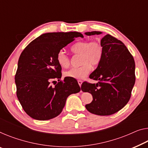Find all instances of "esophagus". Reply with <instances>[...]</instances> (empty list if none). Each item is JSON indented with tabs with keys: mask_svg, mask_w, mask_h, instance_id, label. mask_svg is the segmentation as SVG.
I'll return each mask as SVG.
<instances>
[{
	"mask_svg": "<svg viewBox=\"0 0 148 148\" xmlns=\"http://www.w3.org/2000/svg\"><path fill=\"white\" fill-rule=\"evenodd\" d=\"M78 83L79 86H80L81 87V86H82V80H78Z\"/></svg>",
	"mask_w": 148,
	"mask_h": 148,
	"instance_id": "34e87169",
	"label": "esophagus"
}]
</instances>
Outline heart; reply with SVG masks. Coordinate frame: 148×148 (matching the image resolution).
Segmentation results:
<instances>
[{
	"label": "heart",
	"mask_w": 148,
	"mask_h": 148,
	"mask_svg": "<svg viewBox=\"0 0 148 148\" xmlns=\"http://www.w3.org/2000/svg\"><path fill=\"white\" fill-rule=\"evenodd\" d=\"M71 51L74 54H80V64L78 68H72L64 72V76L76 80L84 79L91 71L92 66L96 67L100 64L102 59L103 50L99 42L81 41L72 46ZM56 61L62 68H67L70 64L68 56L62 50H60L56 56Z\"/></svg>",
	"instance_id": "obj_1"
}]
</instances>
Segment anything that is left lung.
Here are the masks:
<instances>
[{
  "label": "left lung",
  "mask_w": 148,
  "mask_h": 148,
  "mask_svg": "<svg viewBox=\"0 0 148 148\" xmlns=\"http://www.w3.org/2000/svg\"><path fill=\"white\" fill-rule=\"evenodd\" d=\"M102 32H85L87 36ZM103 50L102 59L90 78L98 83L84 82L81 89L91 93L93 100L85 106L90 113L110 116L120 110L128 102L135 84V62L122 42L107 34L100 41Z\"/></svg>",
  "instance_id": "obj_1"
}]
</instances>
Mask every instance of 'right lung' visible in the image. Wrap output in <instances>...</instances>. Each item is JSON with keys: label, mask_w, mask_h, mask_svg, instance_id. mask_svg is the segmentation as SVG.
<instances>
[{"label": "right lung", "mask_w": 148, "mask_h": 148, "mask_svg": "<svg viewBox=\"0 0 148 148\" xmlns=\"http://www.w3.org/2000/svg\"><path fill=\"white\" fill-rule=\"evenodd\" d=\"M80 32H48L40 35L25 48L20 56L16 75V96L23 110L34 120H48L58 116L72 94L80 91L78 82L62 77L56 61L58 52ZM55 79L59 82L51 85Z\"/></svg>", "instance_id": "obj_1"}]
</instances>
